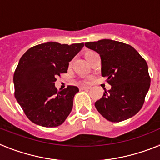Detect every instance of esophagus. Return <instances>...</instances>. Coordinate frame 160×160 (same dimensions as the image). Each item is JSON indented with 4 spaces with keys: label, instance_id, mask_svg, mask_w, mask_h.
<instances>
[{
    "label": "esophagus",
    "instance_id": "esophagus-1",
    "mask_svg": "<svg viewBox=\"0 0 160 160\" xmlns=\"http://www.w3.org/2000/svg\"><path fill=\"white\" fill-rule=\"evenodd\" d=\"M79 88L80 90H85V89H90V86H81Z\"/></svg>",
    "mask_w": 160,
    "mask_h": 160
}]
</instances>
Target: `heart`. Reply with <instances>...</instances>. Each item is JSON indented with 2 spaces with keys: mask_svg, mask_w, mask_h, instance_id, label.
Here are the masks:
<instances>
[{
  "mask_svg": "<svg viewBox=\"0 0 160 160\" xmlns=\"http://www.w3.org/2000/svg\"><path fill=\"white\" fill-rule=\"evenodd\" d=\"M94 53V52H92V51L87 52V53H86V54H85V58H88L89 56H90V55H91V54H92V53Z\"/></svg>",
  "mask_w": 160,
  "mask_h": 160,
  "instance_id": "heart-1",
  "label": "heart"
}]
</instances>
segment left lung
Instances as JSON below:
<instances>
[{"label": "left lung", "instance_id": "left-lung-1", "mask_svg": "<svg viewBox=\"0 0 160 160\" xmlns=\"http://www.w3.org/2000/svg\"><path fill=\"white\" fill-rule=\"evenodd\" d=\"M101 58V73L111 86L94 103L106 119L118 122L140 111L150 87L148 66L135 49L111 39L86 42Z\"/></svg>", "mask_w": 160, "mask_h": 160}]
</instances>
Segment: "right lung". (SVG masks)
Instances as JSON below:
<instances>
[{
    "mask_svg": "<svg viewBox=\"0 0 160 160\" xmlns=\"http://www.w3.org/2000/svg\"><path fill=\"white\" fill-rule=\"evenodd\" d=\"M84 46L49 42L30 48L20 59L14 72L15 98L31 122L44 128L62 124L73 108L74 86L55 87L56 78L66 73L69 62Z\"/></svg>",
    "mask_w": 160,
    "mask_h": 160,
    "instance_id": "1",
    "label": "right lung"
}]
</instances>
